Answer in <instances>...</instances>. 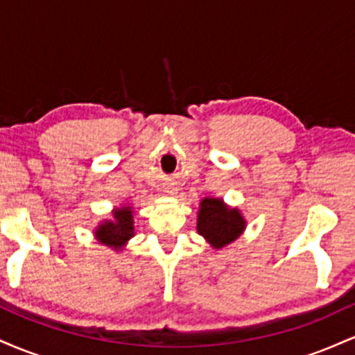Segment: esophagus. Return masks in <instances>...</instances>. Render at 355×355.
<instances>
[{"instance_id": "34e87169", "label": "esophagus", "mask_w": 355, "mask_h": 355, "mask_svg": "<svg viewBox=\"0 0 355 355\" xmlns=\"http://www.w3.org/2000/svg\"><path fill=\"white\" fill-rule=\"evenodd\" d=\"M170 193H173V191H170Z\"/></svg>"}]
</instances>
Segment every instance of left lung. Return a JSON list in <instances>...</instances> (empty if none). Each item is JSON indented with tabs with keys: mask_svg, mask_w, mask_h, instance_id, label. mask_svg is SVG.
<instances>
[{
	"mask_svg": "<svg viewBox=\"0 0 355 355\" xmlns=\"http://www.w3.org/2000/svg\"><path fill=\"white\" fill-rule=\"evenodd\" d=\"M245 229V220L239 209H230L220 198H203L198 210L197 230L214 248L234 242Z\"/></svg>",
	"mask_w": 355,
	"mask_h": 355,
	"instance_id": "left-lung-1",
	"label": "left lung"
}]
</instances>
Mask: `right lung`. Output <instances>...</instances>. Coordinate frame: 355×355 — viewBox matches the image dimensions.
Returning a JSON list of instances; mask_svg holds the SVG:
<instances>
[{
  "label": "right lung",
  "mask_w": 355,
  "mask_h": 355,
  "mask_svg": "<svg viewBox=\"0 0 355 355\" xmlns=\"http://www.w3.org/2000/svg\"><path fill=\"white\" fill-rule=\"evenodd\" d=\"M135 235L133 227V211L132 207H121L113 210V218L105 220L95 230V237L105 245L120 250L121 247Z\"/></svg>",
  "instance_id": "right-lung-1"
}]
</instances>
